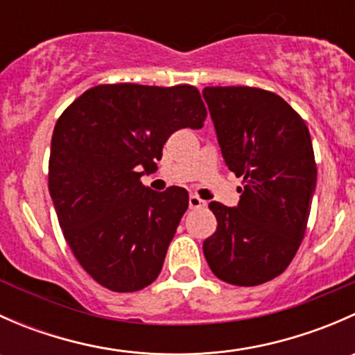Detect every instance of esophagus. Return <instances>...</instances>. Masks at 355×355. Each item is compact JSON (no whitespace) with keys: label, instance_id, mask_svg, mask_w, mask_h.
Wrapping results in <instances>:
<instances>
[{"label":"esophagus","instance_id":"esophagus-1","mask_svg":"<svg viewBox=\"0 0 355 355\" xmlns=\"http://www.w3.org/2000/svg\"><path fill=\"white\" fill-rule=\"evenodd\" d=\"M206 206V200H202L199 196H191L189 198V207L191 209H198V207H204Z\"/></svg>","mask_w":355,"mask_h":355}]
</instances>
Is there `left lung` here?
<instances>
[{
    "label": "left lung",
    "instance_id": "obj_1",
    "mask_svg": "<svg viewBox=\"0 0 355 355\" xmlns=\"http://www.w3.org/2000/svg\"><path fill=\"white\" fill-rule=\"evenodd\" d=\"M202 96L228 170L244 178L237 206L209 202L218 227L204 257L220 280L254 287L284 273L306 234L316 189L313 142L275 92L204 87Z\"/></svg>",
    "mask_w": 355,
    "mask_h": 355
}]
</instances>
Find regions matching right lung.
<instances>
[{
	"label": "right lung",
	"mask_w": 355,
	"mask_h": 355,
	"mask_svg": "<svg viewBox=\"0 0 355 355\" xmlns=\"http://www.w3.org/2000/svg\"><path fill=\"white\" fill-rule=\"evenodd\" d=\"M207 111L192 85L106 84L85 91L55 125L49 194L80 266L113 292L156 280L189 207L182 187L142 185L178 128H200Z\"/></svg>",
	"instance_id": "right-lung-1"
}]
</instances>
